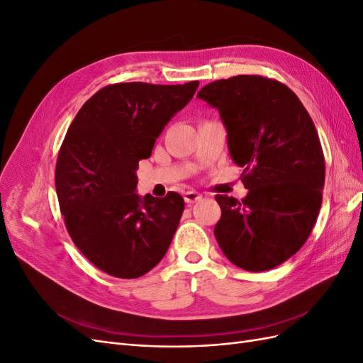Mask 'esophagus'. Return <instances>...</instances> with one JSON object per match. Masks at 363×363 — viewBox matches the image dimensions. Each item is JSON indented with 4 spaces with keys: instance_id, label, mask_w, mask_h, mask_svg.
Returning a JSON list of instances; mask_svg holds the SVG:
<instances>
[{
    "instance_id": "34e87169",
    "label": "esophagus",
    "mask_w": 363,
    "mask_h": 363,
    "mask_svg": "<svg viewBox=\"0 0 363 363\" xmlns=\"http://www.w3.org/2000/svg\"><path fill=\"white\" fill-rule=\"evenodd\" d=\"M183 199H184V201L188 203V204H192V203L200 201L201 200V195L199 192H195V191H188V192L183 195Z\"/></svg>"
}]
</instances>
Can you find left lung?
I'll use <instances>...</instances> for the list:
<instances>
[{"mask_svg": "<svg viewBox=\"0 0 363 363\" xmlns=\"http://www.w3.org/2000/svg\"><path fill=\"white\" fill-rule=\"evenodd\" d=\"M196 96L219 112L248 189L242 201L215 196L218 244L245 271L276 268L304 245L321 208L325 163L313 121L288 86L260 75L216 80Z\"/></svg>", "mask_w": 363, "mask_h": 363, "instance_id": "left-lung-1", "label": "left lung"}]
</instances>
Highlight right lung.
<instances>
[{"label":"right lung","instance_id":"add662e5","mask_svg":"<svg viewBox=\"0 0 363 363\" xmlns=\"http://www.w3.org/2000/svg\"><path fill=\"white\" fill-rule=\"evenodd\" d=\"M199 84L106 86L68 128L56 164L60 212L77 248L108 276L138 279L167 255L183 196H139L136 169Z\"/></svg>","mask_w":363,"mask_h":363}]
</instances>
